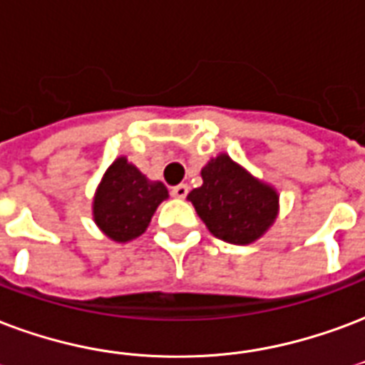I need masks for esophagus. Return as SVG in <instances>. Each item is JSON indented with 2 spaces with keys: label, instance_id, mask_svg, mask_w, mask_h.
Wrapping results in <instances>:
<instances>
[{
  "label": "esophagus",
  "instance_id": "obj_1",
  "mask_svg": "<svg viewBox=\"0 0 365 365\" xmlns=\"http://www.w3.org/2000/svg\"><path fill=\"white\" fill-rule=\"evenodd\" d=\"M171 194L175 196V198H186V194H188V186H186V185L173 186Z\"/></svg>",
  "mask_w": 365,
  "mask_h": 365
}]
</instances>
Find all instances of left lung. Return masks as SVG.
Listing matches in <instances>:
<instances>
[{"label": "left lung", "instance_id": "left-lung-1", "mask_svg": "<svg viewBox=\"0 0 365 365\" xmlns=\"http://www.w3.org/2000/svg\"><path fill=\"white\" fill-rule=\"evenodd\" d=\"M204 185L188 200L213 237L250 245L269 229L279 212V194L221 153L202 169Z\"/></svg>", "mask_w": 365, "mask_h": 365}]
</instances>
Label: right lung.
Masks as SVG:
<instances>
[{
  "instance_id": "1",
  "label": "right lung",
  "mask_w": 365,
  "mask_h": 365,
  "mask_svg": "<svg viewBox=\"0 0 365 365\" xmlns=\"http://www.w3.org/2000/svg\"><path fill=\"white\" fill-rule=\"evenodd\" d=\"M167 196L163 182L148 179L127 158H117L96 190L94 221L106 237L128 242L146 231Z\"/></svg>"
}]
</instances>
